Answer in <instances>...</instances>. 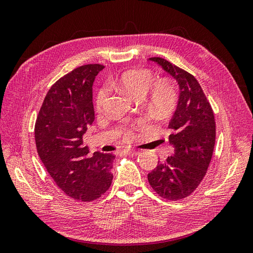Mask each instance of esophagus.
I'll return each mask as SVG.
<instances>
[{"instance_id": "obj_1", "label": "esophagus", "mask_w": 253, "mask_h": 253, "mask_svg": "<svg viewBox=\"0 0 253 253\" xmlns=\"http://www.w3.org/2000/svg\"><path fill=\"white\" fill-rule=\"evenodd\" d=\"M125 153L126 154H127V155H129V156H137L139 154V151H137V150H131V149H126V150H125Z\"/></svg>"}]
</instances>
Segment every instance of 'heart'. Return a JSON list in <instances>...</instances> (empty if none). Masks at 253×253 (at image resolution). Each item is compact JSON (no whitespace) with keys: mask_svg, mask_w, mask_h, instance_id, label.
<instances>
[{"mask_svg":"<svg viewBox=\"0 0 253 253\" xmlns=\"http://www.w3.org/2000/svg\"><path fill=\"white\" fill-rule=\"evenodd\" d=\"M154 81V75L149 70H129L122 73L113 81V85L125 91L134 99H140L148 93L147 103L149 108L156 114L169 113L175 104L176 94L172 84L162 79ZM106 98V89L101 88L96 98V105L100 109ZM121 133L126 137L131 135V129L125 128Z\"/></svg>","mask_w":253,"mask_h":253,"instance_id":"obj_1","label":"heart"}]
</instances>
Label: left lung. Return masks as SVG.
<instances>
[{"instance_id":"left-lung-1","label":"left lung","mask_w":253,"mask_h":253,"mask_svg":"<svg viewBox=\"0 0 253 253\" xmlns=\"http://www.w3.org/2000/svg\"><path fill=\"white\" fill-rule=\"evenodd\" d=\"M177 82L179 97L169 122V142L174 154L148 174L151 187L168 201L189 196L207 173L215 144V120L211 105L194 76L169 61L149 59Z\"/></svg>"}]
</instances>
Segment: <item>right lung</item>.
Returning a JSON list of instances; mask_svg holds the SVG:
<instances>
[{
    "label": "right lung",
    "instance_id": "add662e5",
    "mask_svg": "<svg viewBox=\"0 0 253 253\" xmlns=\"http://www.w3.org/2000/svg\"><path fill=\"white\" fill-rule=\"evenodd\" d=\"M104 68L87 64L60 78L48 90L37 117L35 140L44 167L57 186L72 198L91 202L111 187L115 156L88 155L83 135L93 124V83Z\"/></svg>",
    "mask_w": 253,
    "mask_h": 253
}]
</instances>
